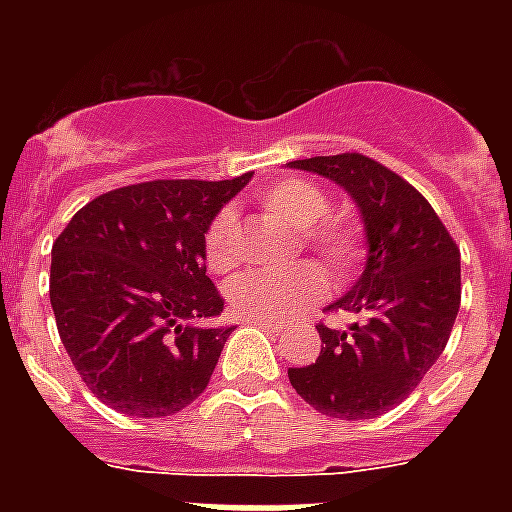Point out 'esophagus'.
<instances>
[{
    "label": "esophagus",
    "instance_id": "obj_1",
    "mask_svg": "<svg viewBox=\"0 0 512 512\" xmlns=\"http://www.w3.org/2000/svg\"><path fill=\"white\" fill-rule=\"evenodd\" d=\"M249 324L271 329V332H281V329H284V324H281V321H276V319H249Z\"/></svg>",
    "mask_w": 512,
    "mask_h": 512
}]
</instances>
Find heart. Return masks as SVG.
Wrapping results in <instances>:
<instances>
[{
    "instance_id": "1",
    "label": "heart",
    "mask_w": 512,
    "mask_h": 512,
    "mask_svg": "<svg viewBox=\"0 0 512 512\" xmlns=\"http://www.w3.org/2000/svg\"><path fill=\"white\" fill-rule=\"evenodd\" d=\"M265 212L297 231V249L305 247L319 257L335 281L350 279L366 257L364 223L353 212H329V193L308 177H279L257 193ZM204 260L209 271L225 273L239 263L236 215L220 209L204 228ZM327 289L324 273L311 263L287 271H249L228 287L233 311L249 319H287L308 305L319 303Z\"/></svg>"
}]
</instances>
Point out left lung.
I'll use <instances>...</instances> for the list:
<instances>
[{"label": "left lung", "mask_w": 512, "mask_h": 512, "mask_svg": "<svg viewBox=\"0 0 512 512\" xmlns=\"http://www.w3.org/2000/svg\"><path fill=\"white\" fill-rule=\"evenodd\" d=\"M319 172L356 199L369 257L356 287L327 311L356 313L348 329L321 321V353L289 369L316 412L372 420L398 406L444 353L460 311V247L412 183L364 154L289 162Z\"/></svg>", "instance_id": "obj_1"}]
</instances>
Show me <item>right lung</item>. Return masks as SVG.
I'll list each match as a JSON object with an SVG mask.
<instances>
[{"mask_svg": "<svg viewBox=\"0 0 512 512\" xmlns=\"http://www.w3.org/2000/svg\"><path fill=\"white\" fill-rule=\"evenodd\" d=\"M148 180L100 193L52 244L50 303L63 348L103 404L170 417L204 393L233 327L207 276L204 228L249 183Z\"/></svg>", "mask_w": 512, "mask_h": 512, "instance_id": "add662e5", "label": "right lung"}]
</instances>
